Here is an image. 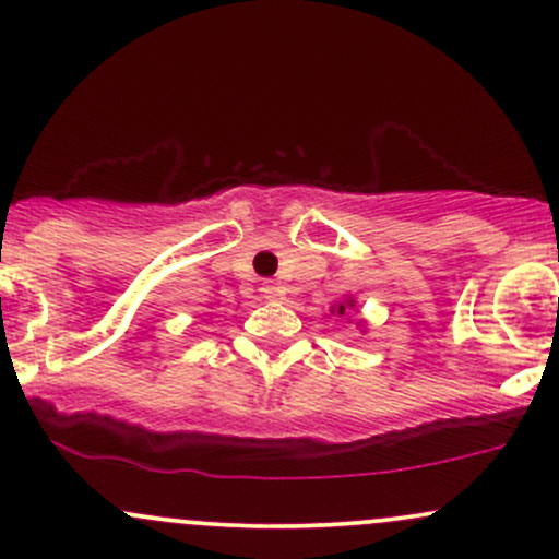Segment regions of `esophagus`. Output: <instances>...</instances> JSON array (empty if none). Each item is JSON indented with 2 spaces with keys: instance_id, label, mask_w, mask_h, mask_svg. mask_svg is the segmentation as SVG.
I'll use <instances>...</instances> for the list:
<instances>
[{
  "instance_id": "34e87169",
  "label": "esophagus",
  "mask_w": 559,
  "mask_h": 559,
  "mask_svg": "<svg viewBox=\"0 0 559 559\" xmlns=\"http://www.w3.org/2000/svg\"><path fill=\"white\" fill-rule=\"evenodd\" d=\"M262 297L265 299H281L284 297V286L278 284V281H262Z\"/></svg>"
}]
</instances>
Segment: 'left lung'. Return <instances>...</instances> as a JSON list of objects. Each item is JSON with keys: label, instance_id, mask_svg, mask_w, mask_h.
<instances>
[{"label": "left lung", "instance_id": "8db88e82", "mask_svg": "<svg viewBox=\"0 0 559 559\" xmlns=\"http://www.w3.org/2000/svg\"><path fill=\"white\" fill-rule=\"evenodd\" d=\"M355 307H357V301L352 299V297H346L344 301H338V305H333L331 312H333V316H338V318L346 316V318L352 320V310H355ZM360 325H362V320H360Z\"/></svg>", "mask_w": 559, "mask_h": 559}]
</instances>
